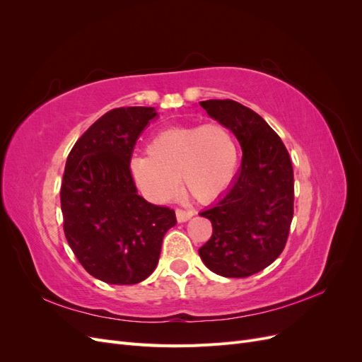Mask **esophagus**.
<instances>
[{
    "label": "esophagus",
    "mask_w": 362,
    "mask_h": 362,
    "mask_svg": "<svg viewBox=\"0 0 362 362\" xmlns=\"http://www.w3.org/2000/svg\"><path fill=\"white\" fill-rule=\"evenodd\" d=\"M194 213L193 211H187V210H181V208H178L177 210V221L180 222V223H182V222H187L189 218L193 216Z\"/></svg>",
    "instance_id": "1"
}]
</instances>
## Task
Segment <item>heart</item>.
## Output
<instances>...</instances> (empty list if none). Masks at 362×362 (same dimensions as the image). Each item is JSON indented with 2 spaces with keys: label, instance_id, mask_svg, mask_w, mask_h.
<instances>
[{
  "label": "heart",
  "instance_id": "1",
  "mask_svg": "<svg viewBox=\"0 0 362 362\" xmlns=\"http://www.w3.org/2000/svg\"><path fill=\"white\" fill-rule=\"evenodd\" d=\"M148 155L133 157L129 170L151 201L166 202L180 190L198 202H211L231 185L238 166V145L222 122L164 129L151 139Z\"/></svg>",
  "mask_w": 362,
  "mask_h": 362
}]
</instances>
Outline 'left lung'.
I'll return each instance as SVG.
<instances>
[{
    "instance_id": "obj_1",
    "label": "left lung",
    "mask_w": 362,
    "mask_h": 362,
    "mask_svg": "<svg viewBox=\"0 0 362 362\" xmlns=\"http://www.w3.org/2000/svg\"><path fill=\"white\" fill-rule=\"evenodd\" d=\"M199 104L233 131L243 151L231 187L201 213L211 221L213 234L199 257L217 275L246 278L286 247L294 202L291 160L281 137L254 110L233 100Z\"/></svg>"
}]
</instances>
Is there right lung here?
I'll list each match as a JSON object with an SVG mask.
<instances>
[{
	"label": "right lung",
	"mask_w": 362,
	"mask_h": 362,
	"mask_svg": "<svg viewBox=\"0 0 362 362\" xmlns=\"http://www.w3.org/2000/svg\"><path fill=\"white\" fill-rule=\"evenodd\" d=\"M154 107L107 112L76 140L64 168L60 201L68 243L87 273L116 286L146 279L175 211L139 196L129 161Z\"/></svg>",
	"instance_id": "obj_1"
}]
</instances>
